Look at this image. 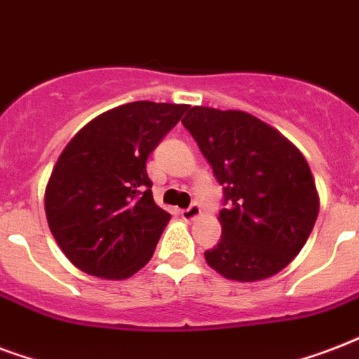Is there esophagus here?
I'll list each match as a JSON object with an SVG mask.
<instances>
[{
  "mask_svg": "<svg viewBox=\"0 0 359 359\" xmlns=\"http://www.w3.org/2000/svg\"><path fill=\"white\" fill-rule=\"evenodd\" d=\"M182 218L184 220H188V222H191V220H196L199 215H201V207H199V203H191L188 209H182Z\"/></svg>",
  "mask_w": 359,
  "mask_h": 359,
  "instance_id": "obj_1",
  "label": "esophagus"
}]
</instances>
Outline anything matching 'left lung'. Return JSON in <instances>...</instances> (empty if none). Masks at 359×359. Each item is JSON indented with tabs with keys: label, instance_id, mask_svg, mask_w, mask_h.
Returning a JSON list of instances; mask_svg holds the SVG:
<instances>
[{
	"label": "left lung",
	"instance_id": "1",
	"mask_svg": "<svg viewBox=\"0 0 359 359\" xmlns=\"http://www.w3.org/2000/svg\"><path fill=\"white\" fill-rule=\"evenodd\" d=\"M182 126L224 186L222 239L205 252L222 277H273L299 254L318 216L307 160L275 128L243 111L190 107Z\"/></svg>",
	"mask_w": 359,
	"mask_h": 359
}]
</instances>
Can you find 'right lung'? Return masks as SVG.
Wrapping results in <instances>:
<instances>
[{"label":"right lung","instance_id":"right-lung-1","mask_svg":"<svg viewBox=\"0 0 359 359\" xmlns=\"http://www.w3.org/2000/svg\"><path fill=\"white\" fill-rule=\"evenodd\" d=\"M186 111L126 103L95 116L60 154L46 184V220L79 269L120 280L149 264L171 215L154 203L147 160Z\"/></svg>","mask_w":359,"mask_h":359}]
</instances>
